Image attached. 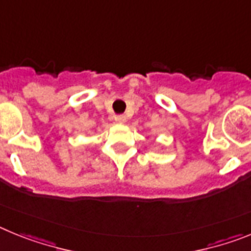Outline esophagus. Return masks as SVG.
<instances>
[{"label": "esophagus", "mask_w": 251, "mask_h": 251, "mask_svg": "<svg viewBox=\"0 0 251 251\" xmlns=\"http://www.w3.org/2000/svg\"><path fill=\"white\" fill-rule=\"evenodd\" d=\"M126 115H123V114H119V115H117V117H115V121L117 122H119V123H124V122H126Z\"/></svg>", "instance_id": "34e87169"}]
</instances>
